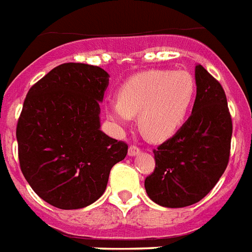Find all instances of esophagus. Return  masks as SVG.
Returning a JSON list of instances; mask_svg holds the SVG:
<instances>
[{
    "mask_svg": "<svg viewBox=\"0 0 252 252\" xmlns=\"http://www.w3.org/2000/svg\"><path fill=\"white\" fill-rule=\"evenodd\" d=\"M141 153V149L138 146H135V145H131V146L128 147V155L130 157H135V155H138Z\"/></svg>",
    "mask_w": 252,
    "mask_h": 252,
    "instance_id": "34e87169",
    "label": "esophagus"
}]
</instances>
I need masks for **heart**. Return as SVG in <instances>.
<instances>
[{"instance_id": "1", "label": "heart", "mask_w": 252, "mask_h": 252, "mask_svg": "<svg viewBox=\"0 0 252 252\" xmlns=\"http://www.w3.org/2000/svg\"><path fill=\"white\" fill-rule=\"evenodd\" d=\"M195 93V79L189 71L147 70L128 78L119 88L118 101L107 102L105 111L117 126H126L138 115L142 134L162 142L182 127Z\"/></svg>"}]
</instances>
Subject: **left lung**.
<instances>
[{
  "mask_svg": "<svg viewBox=\"0 0 252 252\" xmlns=\"http://www.w3.org/2000/svg\"><path fill=\"white\" fill-rule=\"evenodd\" d=\"M195 83L192 113L154 150V173L145 179L149 198L163 207H186L205 198L230 158L232 122L224 90L202 65L195 66Z\"/></svg>",
  "mask_w": 252,
  "mask_h": 252,
  "instance_id": "1",
  "label": "left lung"
}]
</instances>
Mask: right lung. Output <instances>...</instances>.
<instances>
[{"label": "right lung", "instance_id": "add662e5", "mask_svg": "<svg viewBox=\"0 0 252 252\" xmlns=\"http://www.w3.org/2000/svg\"><path fill=\"white\" fill-rule=\"evenodd\" d=\"M105 70L62 63L30 88L17 124L21 171L34 192L62 210L83 209L105 192L127 145L101 130Z\"/></svg>", "mask_w": 252, "mask_h": 252}]
</instances>
